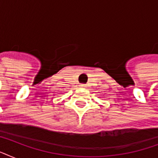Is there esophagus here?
<instances>
[{
  "mask_svg": "<svg viewBox=\"0 0 158 158\" xmlns=\"http://www.w3.org/2000/svg\"><path fill=\"white\" fill-rule=\"evenodd\" d=\"M80 86H81L82 88H84V84H81V85H80Z\"/></svg>",
  "mask_w": 158,
  "mask_h": 158,
  "instance_id": "esophagus-1",
  "label": "esophagus"
}]
</instances>
